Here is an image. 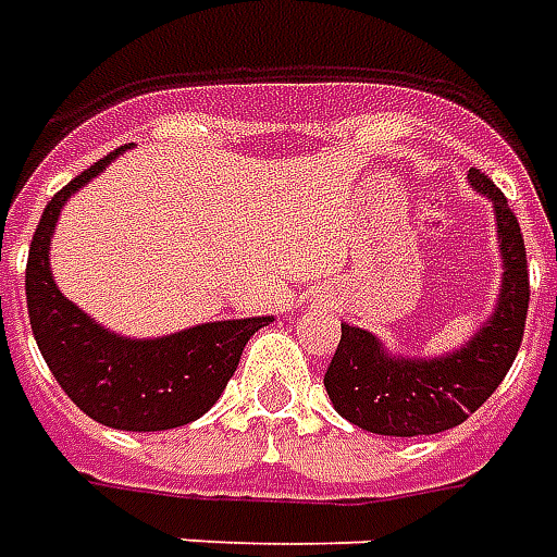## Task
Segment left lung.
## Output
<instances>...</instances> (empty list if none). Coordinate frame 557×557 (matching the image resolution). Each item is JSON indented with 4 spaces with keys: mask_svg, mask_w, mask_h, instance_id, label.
Returning <instances> with one entry per match:
<instances>
[{
    "mask_svg": "<svg viewBox=\"0 0 557 557\" xmlns=\"http://www.w3.org/2000/svg\"><path fill=\"white\" fill-rule=\"evenodd\" d=\"M468 178L486 194L498 220L504 280L498 310L468 346L435 361L391 358L373 334L343 325V337L327 363L325 391L339 418L379 435H432L459 426L492 397L510 373L528 319V259L522 230L504 194L480 170Z\"/></svg>",
    "mask_w": 557,
    "mask_h": 557,
    "instance_id": "8db88e82",
    "label": "left lung"
}]
</instances>
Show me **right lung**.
<instances>
[{
  "mask_svg": "<svg viewBox=\"0 0 557 557\" xmlns=\"http://www.w3.org/2000/svg\"><path fill=\"white\" fill-rule=\"evenodd\" d=\"M125 148L91 163L47 202L26 262V307L44 361L79 411L113 430L160 432L202 418L218 403L247 339L271 315L208 322L160 339H125L95 325L55 289L47 250L59 208Z\"/></svg>",
  "mask_w": 557,
  "mask_h": 557,
  "instance_id": "right-lung-1",
  "label": "right lung"
}]
</instances>
